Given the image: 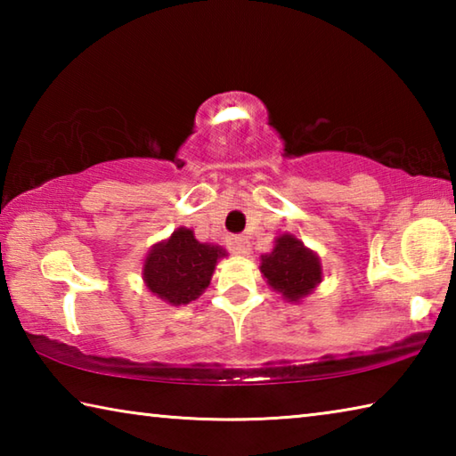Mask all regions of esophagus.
<instances>
[{"label": "esophagus", "instance_id": "obj_1", "mask_svg": "<svg viewBox=\"0 0 456 456\" xmlns=\"http://www.w3.org/2000/svg\"><path fill=\"white\" fill-rule=\"evenodd\" d=\"M231 249H233L237 256H247V253H249V241H247L245 235L231 237Z\"/></svg>", "mask_w": 456, "mask_h": 456}]
</instances>
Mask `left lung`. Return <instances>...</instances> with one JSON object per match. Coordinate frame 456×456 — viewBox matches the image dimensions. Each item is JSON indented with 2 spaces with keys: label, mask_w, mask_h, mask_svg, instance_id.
Masks as SVG:
<instances>
[{
  "label": "left lung",
  "mask_w": 456,
  "mask_h": 456,
  "mask_svg": "<svg viewBox=\"0 0 456 456\" xmlns=\"http://www.w3.org/2000/svg\"><path fill=\"white\" fill-rule=\"evenodd\" d=\"M261 273L289 302L305 297L322 281L318 256L293 235L277 237L273 251L261 256Z\"/></svg>",
  "instance_id": "left-lung-1"
}]
</instances>
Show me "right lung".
Masks as SVG:
<instances>
[{
	"label": "right lung",
	"instance_id": "right-lung-1",
	"mask_svg": "<svg viewBox=\"0 0 456 456\" xmlns=\"http://www.w3.org/2000/svg\"><path fill=\"white\" fill-rule=\"evenodd\" d=\"M223 256L221 247L199 243L191 229H176L168 241L154 245L146 256V288L173 305L189 304L209 285Z\"/></svg>",
	"mask_w": 456,
	"mask_h": 456
}]
</instances>
